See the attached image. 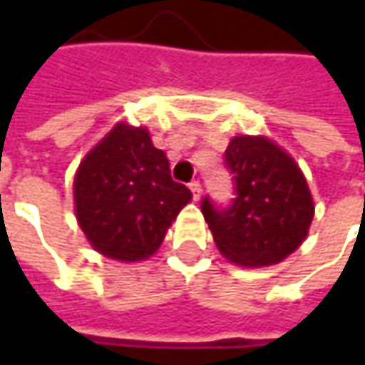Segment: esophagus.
Masks as SVG:
<instances>
[{
  "instance_id": "1",
  "label": "esophagus",
  "mask_w": 365,
  "mask_h": 365,
  "mask_svg": "<svg viewBox=\"0 0 365 365\" xmlns=\"http://www.w3.org/2000/svg\"><path fill=\"white\" fill-rule=\"evenodd\" d=\"M189 189L192 190V197H195V199H199V197H201V192H203V189H201V182H199V180H190Z\"/></svg>"
}]
</instances>
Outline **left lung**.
Instances as JSON below:
<instances>
[{
    "label": "left lung",
    "instance_id": "obj_1",
    "mask_svg": "<svg viewBox=\"0 0 365 365\" xmlns=\"http://www.w3.org/2000/svg\"><path fill=\"white\" fill-rule=\"evenodd\" d=\"M235 199L201 201L219 252L240 266L264 268L290 256L309 233L315 205L299 164L268 138L235 135L225 150Z\"/></svg>",
    "mask_w": 365,
    "mask_h": 365
}]
</instances>
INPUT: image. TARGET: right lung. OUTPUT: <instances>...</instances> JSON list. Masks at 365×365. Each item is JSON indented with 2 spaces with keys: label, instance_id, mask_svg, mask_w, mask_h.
Here are the masks:
<instances>
[{
  "label": "right lung",
  "instance_id": "right-lung-1",
  "mask_svg": "<svg viewBox=\"0 0 365 365\" xmlns=\"http://www.w3.org/2000/svg\"><path fill=\"white\" fill-rule=\"evenodd\" d=\"M190 190L175 182L166 154L146 128L118 123L93 148L75 176V211L89 244L107 258H150L189 203Z\"/></svg>",
  "mask_w": 365,
  "mask_h": 365
}]
</instances>
